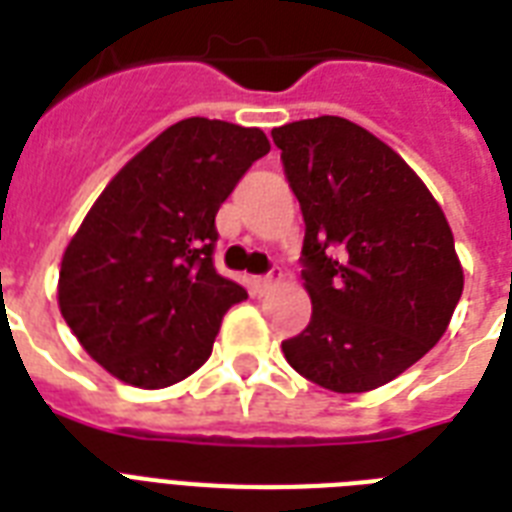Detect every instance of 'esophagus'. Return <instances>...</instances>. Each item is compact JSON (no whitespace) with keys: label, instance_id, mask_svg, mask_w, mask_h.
Returning a JSON list of instances; mask_svg holds the SVG:
<instances>
[{"label":"esophagus","instance_id":"1","mask_svg":"<svg viewBox=\"0 0 512 512\" xmlns=\"http://www.w3.org/2000/svg\"><path fill=\"white\" fill-rule=\"evenodd\" d=\"M255 287L260 289V292H265V289H271V287H273V279H271V276H257V279H255Z\"/></svg>","mask_w":512,"mask_h":512}]
</instances>
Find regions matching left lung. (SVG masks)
<instances>
[{"mask_svg":"<svg viewBox=\"0 0 512 512\" xmlns=\"http://www.w3.org/2000/svg\"><path fill=\"white\" fill-rule=\"evenodd\" d=\"M305 220L311 324L281 342L289 366L335 393L396 380L460 303V257L428 185L390 146L340 116L271 132Z\"/></svg>","mask_w":512,"mask_h":512,"instance_id":"1","label":"left lung"}]
</instances>
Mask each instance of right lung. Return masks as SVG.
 <instances>
[{
	"label": "right lung",
	"instance_id": "add662e5",
	"mask_svg": "<svg viewBox=\"0 0 512 512\" xmlns=\"http://www.w3.org/2000/svg\"><path fill=\"white\" fill-rule=\"evenodd\" d=\"M271 151L257 127L191 116L135 154L68 241L58 305L82 348L116 380L167 388L212 353L247 292L215 271V215Z\"/></svg>",
	"mask_w": 512,
	"mask_h": 512
}]
</instances>
